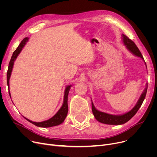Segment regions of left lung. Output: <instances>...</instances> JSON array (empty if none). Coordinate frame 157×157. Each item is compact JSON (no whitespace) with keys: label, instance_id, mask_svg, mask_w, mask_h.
Segmentation results:
<instances>
[{"label":"left lung","instance_id":"8db88e82","mask_svg":"<svg viewBox=\"0 0 157 157\" xmlns=\"http://www.w3.org/2000/svg\"><path fill=\"white\" fill-rule=\"evenodd\" d=\"M121 37H122L123 43H124L125 46L128 50L132 53H133L134 55L141 58V59L144 61V58L141 52L139 51V49H138V48L137 47V46L133 41L124 34H122ZM147 89V83H146V88L144 89L141 97H140L136 105L134 107V108L132 110H130L129 112L121 115H113V114H110L99 111L98 110L96 109L95 106L94 105L93 102H92V109L95 119L101 123H105V124H108V125H118L124 124V123L129 121L134 116V115L136 114V113L137 112V111L139 110V109L140 108V107L141 106L146 95Z\"/></svg>","mask_w":157,"mask_h":157}]
</instances>
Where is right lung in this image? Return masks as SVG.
Returning <instances> with one entry per match:
<instances>
[{"mask_svg":"<svg viewBox=\"0 0 157 157\" xmlns=\"http://www.w3.org/2000/svg\"><path fill=\"white\" fill-rule=\"evenodd\" d=\"M28 40H29L28 37L24 38L22 40L21 43L18 46V47L16 48V50L13 52V55L11 56V60L9 63V66H8V69H7V83L8 88H9V94H10V97H11V94L10 92V77L11 75V72H12V70L13 68L14 62L16 59V58H17L18 55L21 52L22 48L24 47L25 44H26ZM71 87V85H69L65 88V94H64V98H63V103L61 107V108L50 119L44 121H41V122H35V121H32L25 117L24 118H25L27 121H29V122L32 123V124H34L36 126L39 127L47 128V127L56 126V125H59L61 124L63 122L66 117H67V114L68 113L67 98H68V95H69V92Z\"/></svg>","mask_w":157,"mask_h":157,"instance_id":"1","label":"right lung"}]
</instances>
